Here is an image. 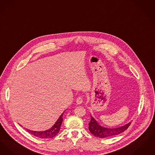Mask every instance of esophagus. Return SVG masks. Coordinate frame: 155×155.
<instances>
[{
	"label": "esophagus",
	"mask_w": 155,
	"mask_h": 155,
	"mask_svg": "<svg viewBox=\"0 0 155 155\" xmlns=\"http://www.w3.org/2000/svg\"><path fill=\"white\" fill-rule=\"evenodd\" d=\"M83 102V98L81 97H79L76 99V103L78 104H81Z\"/></svg>",
	"instance_id": "34e87169"
}]
</instances>
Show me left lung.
Returning a JSON list of instances; mask_svg holds the SVG:
<instances>
[{
	"mask_svg": "<svg viewBox=\"0 0 155 155\" xmlns=\"http://www.w3.org/2000/svg\"><path fill=\"white\" fill-rule=\"evenodd\" d=\"M131 122L128 123V124L123 126L117 128H105L101 126L98 123L97 120H95L94 118L92 116H91V120L88 123V129L90 133L93 135H94L95 137L104 138L112 137L119 134H121V133L124 132L128 128Z\"/></svg>",
	"mask_w": 155,
	"mask_h": 155,
	"instance_id": "obj_1",
	"label": "left lung"
}]
</instances>
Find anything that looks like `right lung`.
Returning <instances> with one entry per match:
<instances>
[{"mask_svg":"<svg viewBox=\"0 0 155 155\" xmlns=\"http://www.w3.org/2000/svg\"><path fill=\"white\" fill-rule=\"evenodd\" d=\"M63 114L64 113L61 114L58 120L51 128H49L48 130H47L46 131H35L29 130L28 129L26 130L29 134L33 135L35 137H36L38 138H40L42 139H49V138H53L55 135L58 134V133L60 131L61 126L63 120V119H62Z\"/></svg>","mask_w":155,"mask_h":155,"instance_id":"right-lung-1","label":"right lung"}]
</instances>
